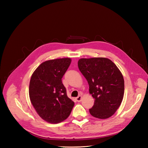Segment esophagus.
<instances>
[{
	"label": "esophagus",
	"instance_id": "34e87169",
	"mask_svg": "<svg viewBox=\"0 0 148 148\" xmlns=\"http://www.w3.org/2000/svg\"><path fill=\"white\" fill-rule=\"evenodd\" d=\"M76 100H77V101L78 102H79L81 101V99H82V97H81V95L78 96L77 97H76Z\"/></svg>",
	"mask_w": 148,
	"mask_h": 148
}]
</instances>
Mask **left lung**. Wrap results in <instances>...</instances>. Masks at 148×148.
Segmentation results:
<instances>
[{
	"label": "left lung",
	"mask_w": 148,
	"mask_h": 148,
	"mask_svg": "<svg viewBox=\"0 0 148 148\" xmlns=\"http://www.w3.org/2000/svg\"><path fill=\"white\" fill-rule=\"evenodd\" d=\"M77 64L95 99L93 106L89 109L91 115L99 119L111 117L123 98L125 84L121 72L106 58H81Z\"/></svg>",
	"instance_id": "obj_1"
}]
</instances>
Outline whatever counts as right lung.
<instances>
[{
	"mask_svg": "<svg viewBox=\"0 0 148 148\" xmlns=\"http://www.w3.org/2000/svg\"><path fill=\"white\" fill-rule=\"evenodd\" d=\"M71 63L70 58L46 61L36 69L31 77L30 101L40 117L50 123L64 121L74 106V102L67 97L62 81Z\"/></svg>",
	"mask_w": 148,
	"mask_h": 148,
	"instance_id": "add662e5",
	"label": "right lung"
}]
</instances>
